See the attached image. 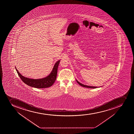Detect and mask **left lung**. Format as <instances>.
Segmentation results:
<instances>
[{"label":"left lung","instance_id":"obj_1","mask_svg":"<svg viewBox=\"0 0 134 134\" xmlns=\"http://www.w3.org/2000/svg\"><path fill=\"white\" fill-rule=\"evenodd\" d=\"M76 80L77 82H78V83L79 85H80V86H82L84 87L88 88H91V89L92 88L93 89V88H97V86H86V85H84V84H82L80 83L79 82L77 81V80Z\"/></svg>","mask_w":134,"mask_h":134}]
</instances>
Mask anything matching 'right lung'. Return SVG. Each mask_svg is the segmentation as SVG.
Wrapping results in <instances>:
<instances>
[{
  "label": "right lung",
  "instance_id": "right-lung-1",
  "mask_svg": "<svg viewBox=\"0 0 134 134\" xmlns=\"http://www.w3.org/2000/svg\"><path fill=\"white\" fill-rule=\"evenodd\" d=\"M59 62L60 60L56 62L51 73L48 76L44 78L37 80L31 79L23 76L19 73L16 68V67L15 68L20 78L27 85L36 88H45L52 86L55 81L57 77L58 68Z\"/></svg>",
  "mask_w": 134,
  "mask_h": 134
}]
</instances>
